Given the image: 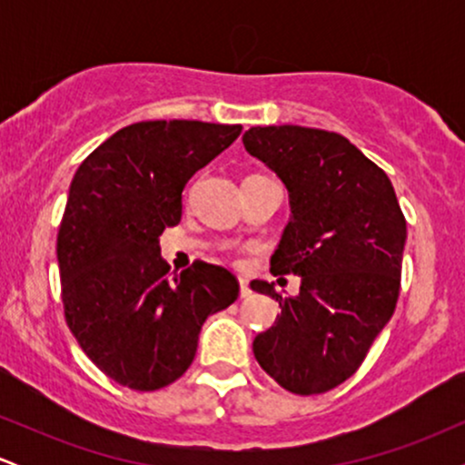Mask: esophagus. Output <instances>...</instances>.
Instances as JSON below:
<instances>
[{"instance_id": "34e87169", "label": "esophagus", "mask_w": 465, "mask_h": 465, "mask_svg": "<svg viewBox=\"0 0 465 465\" xmlns=\"http://www.w3.org/2000/svg\"><path fill=\"white\" fill-rule=\"evenodd\" d=\"M251 295V288H249V284H247V280H242V277H240V297H249Z\"/></svg>"}]
</instances>
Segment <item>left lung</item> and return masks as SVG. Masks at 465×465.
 <instances>
[{
    "label": "left lung",
    "mask_w": 465,
    "mask_h": 465,
    "mask_svg": "<svg viewBox=\"0 0 465 465\" xmlns=\"http://www.w3.org/2000/svg\"><path fill=\"white\" fill-rule=\"evenodd\" d=\"M242 142L291 196L271 273L302 275L297 297L251 282L282 308L253 354L288 391L325 393L354 376L396 311L407 221L385 170L339 133L253 126Z\"/></svg>",
    "instance_id": "8db88e82"
}]
</instances>
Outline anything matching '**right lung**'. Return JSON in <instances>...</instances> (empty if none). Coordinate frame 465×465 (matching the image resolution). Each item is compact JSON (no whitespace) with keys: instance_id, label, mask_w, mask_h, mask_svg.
<instances>
[{"instance_id":"right-lung-1","label":"right lung","mask_w":465,"mask_h":465,"mask_svg":"<svg viewBox=\"0 0 465 465\" xmlns=\"http://www.w3.org/2000/svg\"><path fill=\"white\" fill-rule=\"evenodd\" d=\"M240 124L151 120L124 126L80 163L56 238L65 322L111 381L154 391L192 365L203 323L238 300V280L203 260L181 275L159 236L181 221L192 174Z\"/></svg>"}]
</instances>
